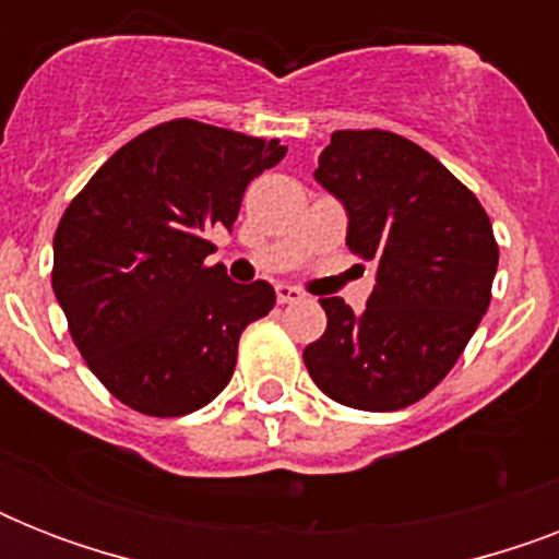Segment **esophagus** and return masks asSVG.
<instances>
[{
  "instance_id": "1",
  "label": "esophagus",
  "mask_w": 559,
  "mask_h": 559,
  "mask_svg": "<svg viewBox=\"0 0 559 559\" xmlns=\"http://www.w3.org/2000/svg\"><path fill=\"white\" fill-rule=\"evenodd\" d=\"M275 296H278V305H296V301L305 298V293L298 287H289V284H278V287H275Z\"/></svg>"
}]
</instances>
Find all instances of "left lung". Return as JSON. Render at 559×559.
I'll return each mask as SVG.
<instances>
[{
  "instance_id": "1",
  "label": "left lung",
  "mask_w": 559,
  "mask_h": 559,
  "mask_svg": "<svg viewBox=\"0 0 559 559\" xmlns=\"http://www.w3.org/2000/svg\"><path fill=\"white\" fill-rule=\"evenodd\" d=\"M313 177L345 202L350 252L377 266V284L359 316L319 298L328 331L305 348L307 371L342 406H412L452 371L490 307V217L432 153L389 130H336Z\"/></svg>"
}]
</instances>
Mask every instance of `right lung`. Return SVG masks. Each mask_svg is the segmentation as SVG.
<instances>
[{
	"instance_id": "add662e5",
	"label": "right lung",
	"mask_w": 559,
	"mask_h": 559,
	"mask_svg": "<svg viewBox=\"0 0 559 559\" xmlns=\"http://www.w3.org/2000/svg\"><path fill=\"white\" fill-rule=\"evenodd\" d=\"M287 147L174 118L109 156L55 231L51 287L72 342L133 412L182 417L226 389L246 324L275 307L266 281L209 266L205 231L231 228L246 186Z\"/></svg>"
}]
</instances>
